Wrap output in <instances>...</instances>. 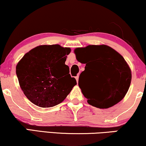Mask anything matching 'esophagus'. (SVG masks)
I'll return each mask as SVG.
<instances>
[{
  "instance_id": "esophagus-1",
  "label": "esophagus",
  "mask_w": 146,
  "mask_h": 146,
  "mask_svg": "<svg viewBox=\"0 0 146 146\" xmlns=\"http://www.w3.org/2000/svg\"><path fill=\"white\" fill-rule=\"evenodd\" d=\"M75 79H76V80H77V82L78 83V81H79V76H78V75H77V76L75 77Z\"/></svg>"
}]
</instances>
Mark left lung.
Returning a JSON list of instances; mask_svg holds the SVG:
<instances>
[{"instance_id":"8db88e82","label":"left lung","mask_w":146,"mask_h":146,"mask_svg":"<svg viewBox=\"0 0 146 146\" xmlns=\"http://www.w3.org/2000/svg\"><path fill=\"white\" fill-rule=\"evenodd\" d=\"M76 59L86 64L79 86L88 103L108 108L121 101L131 82V71L124 58L108 46L89 45L74 50ZM86 78L85 84L82 80Z\"/></svg>"}]
</instances>
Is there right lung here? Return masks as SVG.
<instances>
[{"mask_svg":"<svg viewBox=\"0 0 146 146\" xmlns=\"http://www.w3.org/2000/svg\"><path fill=\"white\" fill-rule=\"evenodd\" d=\"M71 50L58 44L40 45L27 52L17 64L20 88L33 104L42 108L56 106L77 85L65 64Z\"/></svg>","mask_w":146,"mask_h":146,"instance_id":"right-lung-1","label":"right lung"}]
</instances>
